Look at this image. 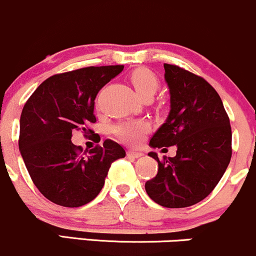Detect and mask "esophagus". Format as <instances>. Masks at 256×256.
<instances>
[{"label": "esophagus", "mask_w": 256, "mask_h": 256, "mask_svg": "<svg viewBox=\"0 0 256 256\" xmlns=\"http://www.w3.org/2000/svg\"><path fill=\"white\" fill-rule=\"evenodd\" d=\"M127 154L129 157H133V158H139V157L142 156V152H138V151H133V150H128Z\"/></svg>", "instance_id": "34e87169"}]
</instances>
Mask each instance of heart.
<instances>
[{
  "label": "heart",
  "instance_id": "heart-1",
  "mask_svg": "<svg viewBox=\"0 0 256 256\" xmlns=\"http://www.w3.org/2000/svg\"><path fill=\"white\" fill-rule=\"evenodd\" d=\"M129 80L138 94L144 99L154 96L160 84L156 74L145 68H136L129 76ZM112 130L122 142L129 145H136L142 140L144 134L150 130V124L146 120H127L114 126Z\"/></svg>",
  "mask_w": 256,
  "mask_h": 256
}]
</instances>
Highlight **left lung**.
Here are the masks:
<instances>
[{"label":"left lung","instance_id":"8db88e82","mask_svg":"<svg viewBox=\"0 0 256 256\" xmlns=\"http://www.w3.org/2000/svg\"><path fill=\"white\" fill-rule=\"evenodd\" d=\"M164 71L170 112L150 145L178 150L163 160L148 154L158 172L145 190L157 204L185 208L204 200L222 178L232 156V132L220 96L203 77L172 64H164Z\"/></svg>","mask_w":256,"mask_h":256}]
</instances>
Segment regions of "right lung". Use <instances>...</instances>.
Listing matches in <instances>:
<instances>
[{"instance_id":"right-lung-1","label":"right lung","mask_w":256,"mask_h":256,"mask_svg":"<svg viewBox=\"0 0 256 256\" xmlns=\"http://www.w3.org/2000/svg\"><path fill=\"white\" fill-rule=\"evenodd\" d=\"M123 65L88 66L56 74L37 87L20 117L19 150L38 191L58 206L77 208L102 191L112 162L123 158L120 144L106 139L90 151L71 142L74 130L93 134L94 100Z\"/></svg>"}]
</instances>
